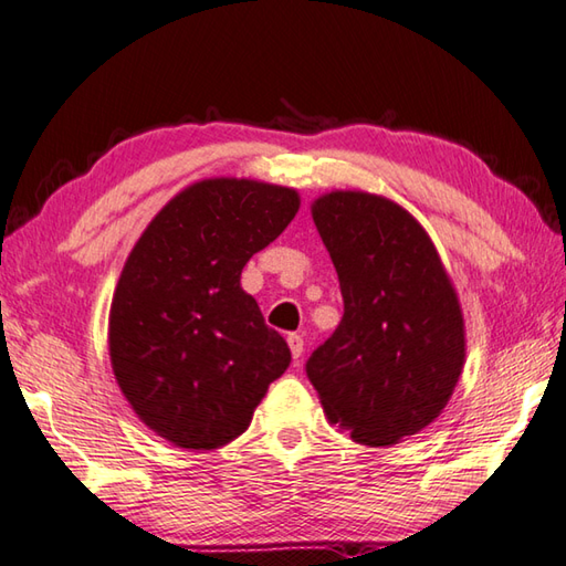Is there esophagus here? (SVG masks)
Masks as SVG:
<instances>
[{
  "label": "esophagus",
  "mask_w": 566,
  "mask_h": 566,
  "mask_svg": "<svg viewBox=\"0 0 566 566\" xmlns=\"http://www.w3.org/2000/svg\"><path fill=\"white\" fill-rule=\"evenodd\" d=\"M303 345H305L303 335H297V333L287 335V347H291V355L295 361H301V357H303Z\"/></svg>",
  "instance_id": "1"
}]
</instances>
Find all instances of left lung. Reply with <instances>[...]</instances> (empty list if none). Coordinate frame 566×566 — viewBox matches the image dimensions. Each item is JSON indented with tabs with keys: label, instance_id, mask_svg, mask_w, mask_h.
I'll return each instance as SVG.
<instances>
[{
	"label": "left lung",
	"instance_id": "8db88e82",
	"mask_svg": "<svg viewBox=\"0 0 566 566\" xmlns=\"http://www.w3.org/2000/svg\"><path fill=\"white\" fill-rule=\"evenodd\" d=\"M345 315L305 371L325 416L365 446L419 433L463 371L465 329L453 283L407 209L367 191L315 199Z\"/></svg>",
	"mask_w": 566,
	"mask_h": 566
}]
</instances>
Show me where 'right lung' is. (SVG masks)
Listing matches in <instances>:
<instances>
[{"label":"right lung","mask_w":566,"mask_h":566,"mask_svg":"<svg viewBox=\"0 0 566 566\" xmlns=\"http://www.w3.org/2000/svg\"><path fill=\"white\" fill-rule=\"evenodd\" d=\"M297 207L295 189L205 179L163 207L127 255L111 305L113 371L135 413L179 449L241 436L291 365L241 271Z\"/></svg>","instance_id":"add662e5"}]
</instances>
